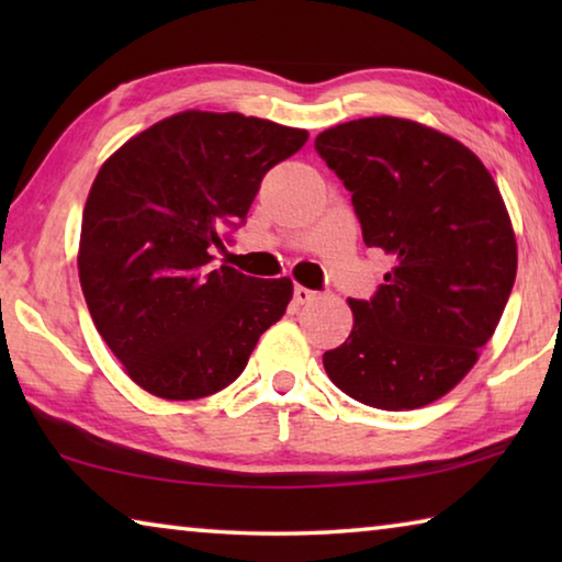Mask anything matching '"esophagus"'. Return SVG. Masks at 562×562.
Masks as SVG:
<instances>
[{
    "mask_svg": "<svg viewBox=\"0 0 562 562\" xmlns=\"http://www.w3.org/2000/svg\"><path fill=\"white\" fill-rule=\"evenodd\" d=\"M294 300H297L300 304L315 302V300H317V292H315V290H307V288H302V284H294Z\"/></svg>",
    "mask_w": 562,
    "mask_h": 562,
    "instance_id": "1",
    "label": "esophagus"
}]
</instances>
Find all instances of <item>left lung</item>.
Segmentation results:
<instances>
[{"mask_svg":"<svg viewBox=\"0 0 562 562\" xmlns=\"http://www.w3.org/2000/svg\"><path fill=\"white\" fill-rule=\"evenodd\" d=\"M315 148L351 193L367 247L394 260L372 300H349L355 327L322 364L361 404L422 408L471 372L506 310L518 270L506 203L471 148L424 123H339Z\"/></svg>","mask_w":562,"mask_h":562,"instance_id":"obj_1","label":"left lung"}]
</instances>
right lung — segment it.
I'll use <instances>...</instances> for the list:
<instances>
[{
  "label": "right lung",
  "instance_id": "obj_1",
  "mask_svg": "<svg viewBox=\"0 0 562 562\" xmlns=\"http://www.w3.org/2000/svg\"><path fill=\"white\" fill-rule=\"evenodd\" d=\"M304 128L180 111L106 158L81 217L79 280L99 335L148 394L190 402L233 384L292 300V280L213 270L223 231Z\"/></svg>",
  "mask_w": 562,
  "mask_h": 562
}]
</instances>
